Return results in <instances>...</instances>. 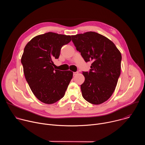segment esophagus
<instances>
[{"mask_svg":"<svg viewBox=\"0 0 145 145\" xmlns=\"http://www.w3.org/2000/svg\"><path fill=\"white\" fill-rule=\"evenodd\" d=\"M78 73V72H73V75L75 76L76 74H77Z\"/></svg>","mask_w":145,"mask_h":145,"instance_id":"34e87169","label":"esophagus"}]
</instances>
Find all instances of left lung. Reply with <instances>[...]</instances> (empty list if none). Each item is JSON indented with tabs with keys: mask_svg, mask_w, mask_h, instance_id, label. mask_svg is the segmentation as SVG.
<instances>
[{
	"mask_svg": "<svg viewBox=\"0 0 145 145\" xmlns=\"http://www.w3.org/2000/svg\"><path fill=\"white\" fill-rule=\"evenodd\" d=\"M76 50L91 69L82 72L85 81L81 85L82 96L93 105L107 101L114 92L120 74L121 55L115 45L107 37L95 32L72 35Z\"/></svg>",
	"mask_w": 145,
	"mask_h": 145,
	"instance_id": "8db88e82",
	"label": "left lung"
}]
</instances>
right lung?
I'll return each mask as SVG.
<instances>
[{
	"label": "right lung",
	"mask_w": 145,
	"mask_h": 145,
	"mask_svg": "<svg viewBox=\"0 0 145 145\" xmlns=\"http://www.w3.org/2000/svg\"><path fill=\"white\" fill-rule=\"evenodd\" d=\"M71 39L70 35L49 32L32 38L24 49L21 63L26 80L35 97L45 104L63 98L72 78V71L54 69L52 61Z\"/></svg>",
	"instance_id": "obj_1"
}]
</instances>
